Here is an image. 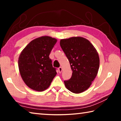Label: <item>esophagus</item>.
I'll use <instances>...</instances> for the list:
<instances>
[{"mask_svg":"<svg viewBox=\"0 0 121 121\" xmlns=\"http://www.w3.org/2000/svg\"><path fill=\"white\" fill-rule=\"evenodd\" d=\"M58 70H59V73H61V72H62V67H59V68H58Z\"/></svg>","mask_w":121,"mask_h":121,"instance_id":"obj_1","label":"esophagus"}]
</instances>
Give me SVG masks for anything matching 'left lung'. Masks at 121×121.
I'll list each match as a JSON object with an SVG mask.
<instances>
[{
  "label": "left lung",
  "instance_id": "1",
  "mask_svg": "<svg viewBox=\"0 0 121 121\" xmlns=\"http://www.w3.org/2000/svg\"><path fill=\"white\" fill-rule=\"evenodd\" d=\"M60 44L73 71L71 78L64 81L65 86L73 93H82L98 74L100 59L97 51L89 40L79 36L62 39Z\"/></svg>",
  "mask_w": 121,
  "mask_h": 121
}]
</instances>
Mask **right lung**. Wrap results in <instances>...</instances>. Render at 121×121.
<instances>
[{"label": "right lung", "mask_w": 121, "mask_h": 121, "mask_svg": "<svg viewBox=\"0 0 121 121\" xmlns=\"http://www.w3.org/2000/svg\"><path fill=\"white\" fill-rule=\"evenodd\" d=\"M57 39L45 36L31 41L22 51L18 65L22 79L29 87L43 91L56 75L49 56Z\"/></svg>", "instance_id": "obj_1"}]
</instances>
